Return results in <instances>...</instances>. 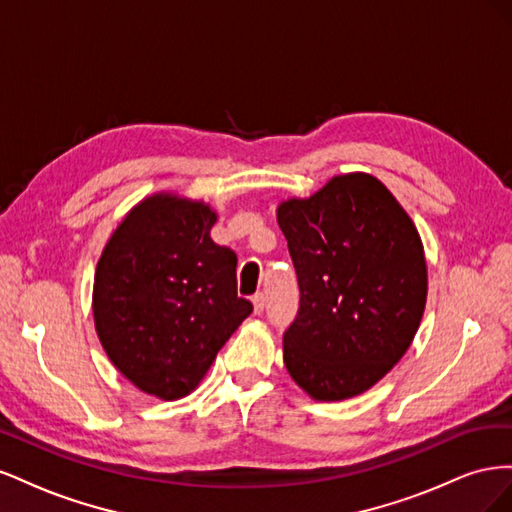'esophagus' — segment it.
I'll use <instances>...</instances> for the list:
<instances>
[{
	"instance_id": "obj_1",
	"label": "esophagus",
	"mask_w": 512,
	"mask_h": 512,
	"mask_svg": "<svg viewBox=\"0 0 512 512\" xmlns=\"http://www.w3.org/2000/svg\"><path fill=\"white\" fill-rule=\"evenodd\" d=\"M252 305H254V314H262L265 312V294L258 292L252 297Z\"/></svg>"
}]
</instances>
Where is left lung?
Returning a JSON list of instances; mask_svg holds the SVG:
<instances>
[{
  "instance_id": "8db88e82",
  "label": "left lung",
  "mask_w": 512,
  "mask_h": 512,
  "mask_svg": "<svg viewBox=\"0 0 512 512\" xmlns=\"http://www.w3.org/2000/svg\"><path fill=\"white\" fill-rule=\"evenodd\" d=\"M297 271L299 314L284 333L290 378L316 401L382 380L410 348L427 303L423 241L374 175L346 173L277 207Z\"/></svg>"
}]
</instances>
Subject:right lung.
I'll return each mask as SVG.
<instances>
[{"label":"right lung","instance_id":"obj_1","mask_svg":"<svg viewBox=\"0 0 512 512\" xmlns=\"http://www.w3.org/2000/svg\"><path fill=\"white\" fill-rule=\"evenodd\" d=\"M203 200L158 192L106 241L94 275V322L108 359L136 389L190 395L252 314L237 297V254L213 243Z\"/></svg>","mask_w":512,"mask_h":512}]
</instances>
